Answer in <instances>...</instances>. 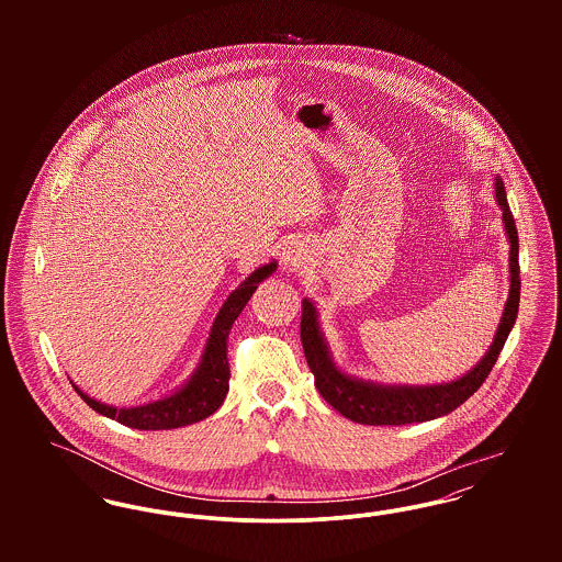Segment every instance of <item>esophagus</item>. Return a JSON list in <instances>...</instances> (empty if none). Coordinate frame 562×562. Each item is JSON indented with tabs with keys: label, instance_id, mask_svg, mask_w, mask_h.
<instances>
[{
	"label": "esophagus",
	"instance_id": "esophagus-1",
	"mask_svg": "<svg viewBox=\"0 0 562 562\" xmlns=\"http://www.w3.org/2000/svg\"><path fill=\"white\" fill-rule=\"evenodd\" d=\"M301 252L299 250H292V248H288V250H283V263L288 266V268H299L301 266Z\"/></svg>",
	"mask_w": 562,
	"mask_h": 562
}]
</instances>
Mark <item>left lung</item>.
Masks as SVG:
<instances>
[{"mask_svg":"<svg viewBox=\"0 0 562 562\" xmlns=\"http://www.w3.org/2000/svg\"><path fill=\"white\" fill-rule=\"evenodd\" d=\"M495 199L502 210L504 229L510 241V255H508V268H510V292L508 301L502 314L499 326L495 330L493 344L488 346V352L481 359V363L470 370L465 376L452 383L441 385H376L370 381L352 379L344 372H339L330 359L328 346L322 337L318 326V314L312 301H303V316H301V341L307 357V366L316 376V387L322 398L328 402L333 408H337L344 417L357 422V424H370V426H402L413 422H428L441 415H448L457 406H461L474 392H479L484 379L493 370L499 350L504 348V341L508 339V333L517 321L519 312V236L515 227V218L510 214L506 190L499 177H495Z\"/></svg>","mask_w":562,"mask_h":562,"instance_id":"left-lung-1","label":"left lung"}]
</instances>
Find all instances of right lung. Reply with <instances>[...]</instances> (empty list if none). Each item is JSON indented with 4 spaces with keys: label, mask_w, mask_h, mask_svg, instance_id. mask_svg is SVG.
I'll return each mask as SVG.
<instances>
[{
    "label": "right lung",
    "mask_w": 562,
    "mask_h": 562,
    "mask_svg": "<svg viewBox=\"0 0 562 562\" xmlns=\"http://www.w3.org/2000/svg\"><path fill=\"white\" fill-rule=\"evenodd\" d=\"M274 270H277L274 261L257 268L244 283H240V288H236L229 294V299L225 301V305L221 307L216 321L212 324V333L205 344V352L201 357L196 372L181 390H177L175 394L161 401L149 402L143 406L116 408L86 396L80 387L74 385L81 401L86 402L90 408H94L97 413L138 430H170V428L188 426L210 417L225 402V396L229 392V376H232L229 359H227L229 330L236 318L240 316L241 310L246 307V303L250 301L257 285L266 277H270Z\"/></svg>",
    "instance_id": "obj_1"
}]
</instances>
